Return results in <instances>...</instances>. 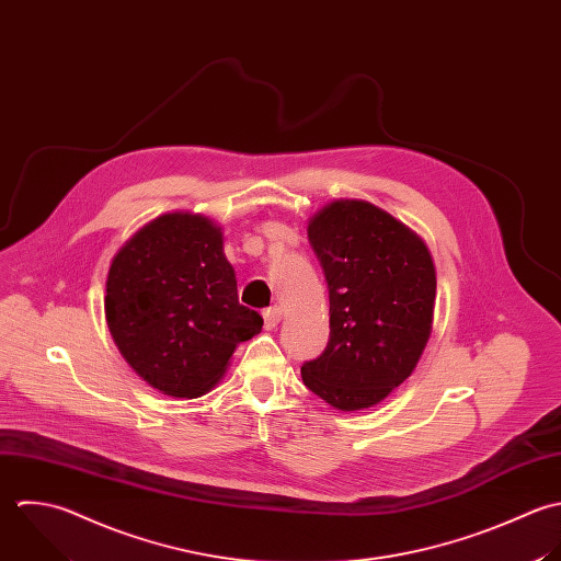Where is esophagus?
<instances>
[{
    "label": "esophagus",
    "instance_id": "obj_1",
    "mask_svg": "<svg viewBox=\"0 0 561 561\" xmlns=\"http://www.w3.org/2000/svg\"><path fill=\"white\" fill-rule=\"evenodd\" d=\"M282 321V308H268V310H264V325H266V330H273L277 323Z\"/></svg>",
    "mask_w": 561,
    "mask_h": 561
}]
</instances>
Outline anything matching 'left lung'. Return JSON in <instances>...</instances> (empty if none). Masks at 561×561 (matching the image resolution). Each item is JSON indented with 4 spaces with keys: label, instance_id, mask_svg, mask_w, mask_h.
<instances>
[{
    "label": "left lung",
    "instance_id": "obj_1",
    "mask_svg": "<svg viewBox=\"0 0 561 561\" xmlns=\"http://www.w3.org/2000/svg\"><path fill=\"white\" fill-rule=\"evenodd\" d=\"M330 290V341L304 385L341 411L385 400L415 369L433 328L437 277L428 247L365 201H336L308 225Z\"/></svg>",
    "mask_w": 561,
    "mask_h": 561
}]
</instances>
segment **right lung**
Listing matches in <instances>:
<instances>
[{"label": "right lung", "mask_w": 561, "mask_h": 561, "mask_svg": "<svg viewBox=\"0 0 561 561\" xmlns=\"http://www.w3.org/2000/svg\"><path fill=\"white\" fill-rule=\"evenodd\" d=\"M104 312L126 363L172 398L207 393L264 323L238 301L222 233L198 214H165L119 249Z\"/></svg>", "instance_id": "obj_1"}]
</instances>
